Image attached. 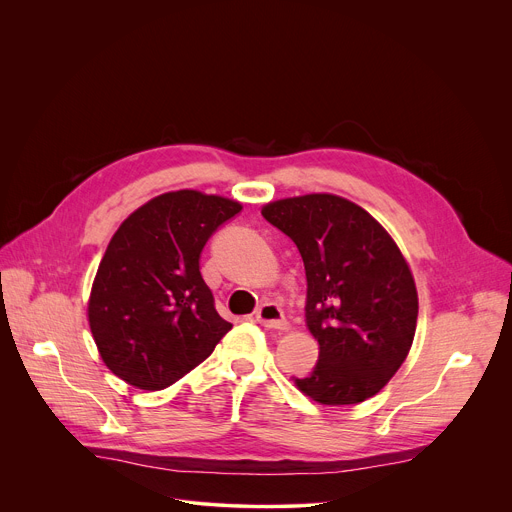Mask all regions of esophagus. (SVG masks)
Instances as JSON below:
<instances>
[{"label": "esophagus", "mask_w": 512, "mask_h": 512, "mask_svg": "<svg viewBox=\"0 0 512 512\" xmlns=\"http://www.w3.org/2000/svg\"><path fill=\"white\" fill-rule=\"evenodd\" d=\"M255 320L265 326V328H275V330H285L287 328V320L283 316V310L273 304V302H267L263 304L257 314H255Z\"/></svg>", "instance_id": "34e87169"}]
</instances>
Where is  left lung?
I'll return each instance as SVG.
<instances>
[{"mask_svg": "<svg viewBox=\"0 0 512 512\" xmlns=\"http://www.w3.org/2000/svg\"><path fill=\"white\" fill-rule=\"evenodd\" d=\"M261 214L304 259L306 326L320 354L296 387L320 405L371 399L399 371L415 336L417 289L401 249L375 216L336 194L273 200Z\"/></svg>", "mask_w": 512, "mask_h": 512, "instance_id": "1", "label": "left lung"}]
</instances>
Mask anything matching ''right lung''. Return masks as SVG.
I'll use <instances>...</instances> for the list:
<instances>
[{
    "mask_svg": "<svg viewBox=\"0 0 512 512\" xmlns=\"http://www.w3.org/2000/svg\"><path fill=\"white\" fill-rule=\"evenodd\" d=\"M241 208L198 190L166 192L133 210L111 237L87 316L107 369L127 385H174L233 328L214 310L200 253Z\"/></svg>",
    "mask_w": 512,
    "mask_h": 512,
    "instance_id": "add662e5",
    "label": "right lung"
}]
</instances>
